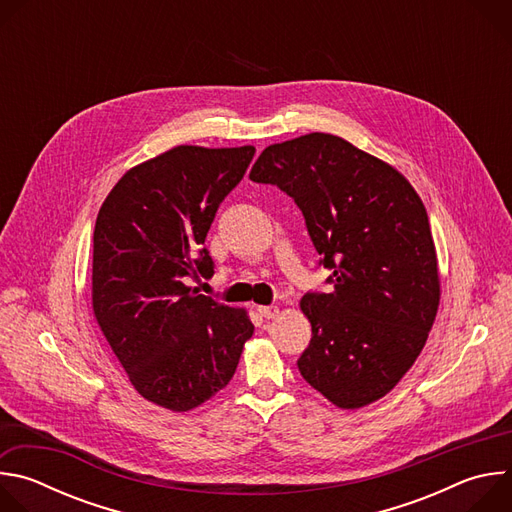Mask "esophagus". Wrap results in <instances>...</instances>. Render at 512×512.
<instances>
[{
	"label": "esophagus",
	"mask_w": 512,
	"mask_h": 512,
	"mask_svg": "<svg viewBox=\"0 0 512 512\" xmlns=\"http://www.w3.org/2000/svg\"><path fill=\"white\" fill-rule=\"evenodd\" d=\"M257 312H259L263 318L271 320V318H275V316L279 314V308H277V306H259Z\"/></svg>",
	"instance_id": "obj_1"
}]
</instances>
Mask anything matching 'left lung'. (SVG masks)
Returning <instances> with one entry per match:
<instances>
[{
    "mask_svg": "<svg viewBox=\"0 0 512 512\" xmlns=\"http://www.w3.org/2000/svg\"><path fill=\"white\" fill-rule=\"evenodd\" d=\"M300 206L330 271V294L310 291L302 377L340 409L385 397L413 367L440 306L427 212L403 174L330 133L261 152L249 174Z\"/></svg>",
    "mask_w": 512,
    "mask_h": 512,
    "instance_id": "left-lung-1",
    "label": "left lung"
}]
</instances>
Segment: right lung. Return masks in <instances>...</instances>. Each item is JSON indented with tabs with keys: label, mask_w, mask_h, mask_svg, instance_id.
I'll return each instance as SVG.
<instances>
[{
	"label": "right lung",
	"mask_w": 512,
	"mask_h": 512,
	"mask_svg": "<svg viewBox=\"0 0 512 512\" xmlns=\"http://www.w3.org/2000/svg\"><path fill=\"white\" fill-rule=\"evenodd\" d=\"M253 156L178 145L125 172L97 214L93 314L135 391L164 409L225 389L253 336L245 310L188 285L212 277L206 233Z\"/></svg>",
	"instance_id": "add662e5"
}]
</instances>
